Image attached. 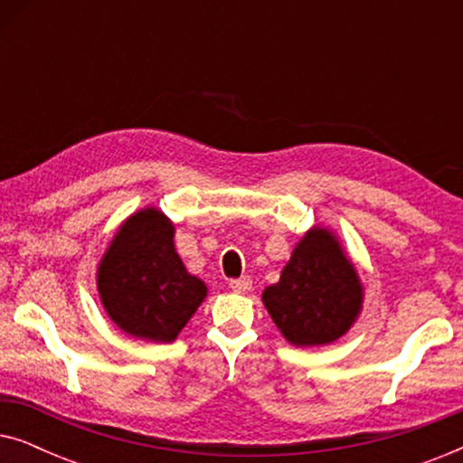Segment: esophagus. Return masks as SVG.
<instances>
[{
	"label": "esophagus",
	"mask_w": 463,
	"mask_h": 463,
	"mask_svg": "<svg viewBox=\"0 0 463 463\" xmlns=\"http://www.w3.org/2000/svg\"><path fill=\"white\" fill-rule=\"evenodd\" d=\"M230 288L233 290V293H240V295H246L249 290L252 288V280L249 276H242L238 278V280H230Z\"/></svg>",
	"instance_id": "34e87169"
}]
</instances>
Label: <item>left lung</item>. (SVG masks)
Segmentation results:
<instances>
[{
    "label": "left lung",
    "mask_w": 463,
    "mask_h": 463,
    "mask_svg": "<svg viewBox=\"0 0 463 463\" xmlns=\"http://www.w3.org/2000/svg\"><path fill=\"white\" fill-rule=\"evenodd\" d=\"M263 306L290 345H328L363 312L364 287L356 265L328 227L303 233L280 280L265 287Z\"/></svg>",
    "instance_id": "obj_1"
}]
</instances>
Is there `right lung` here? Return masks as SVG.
<instances>
[{
  "mask_svg": "<svg viewBox=\"0 0 463 463\" xmlns=\"http://www.w3.org/2000/svg\"><path fill=\"white\" fill-rule=\"evenodd\" d=\"M97 290L113 325L137 339L170 344L206 299L175 249V225L156 206L122 221L97 268Z\"/></svg>",
  "mask_w": 463,
  "mask_h": 463,
  "instance_id": "obj_1",
  "label": "right lung"
}]
</instances>
